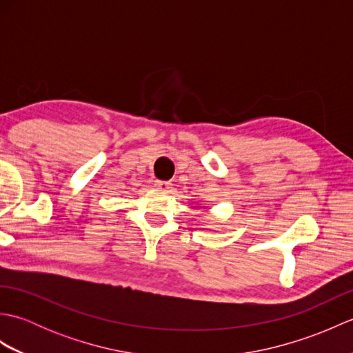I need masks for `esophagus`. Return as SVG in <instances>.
Wrapping results in <instances>:
<instances>
[{
  "label": "esophagus",
  "mask_w": 353,
  "mask_h": 353,
  "mask_svg": "<svg viewBox=\"0 0 353 353\" xmlns=\"http://www.w3.org/2000/svg\"><path fill=\"white\" fill-rule=\"evenodd\" d=\"M156 186H157V190H161V191H170V190H171V183H170V182L157 181V182H156Z\"/></svg>",
  "instance_id": "esophagus-1"
}]
</instances>
